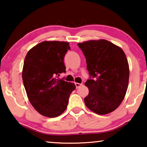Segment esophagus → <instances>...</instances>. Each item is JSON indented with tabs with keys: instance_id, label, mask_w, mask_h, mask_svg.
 Here are the masks:
<instances>
[{
	"instance_id": "obj_1",
	"label": "esophagus",
	"mask_w": 147,
	"mask_h": 147,
	"mask_svg": "<svg viewBox=\"0 0 147 147\" xmlns=\"http://www.w3.org/2000/svg\"><path fill=\"white\" fill-rule=\"evenodd\" d=\"M75 85H76V88H80V86L82 85V84H79V83H75Z\"/></svg>"
}]
</instances>
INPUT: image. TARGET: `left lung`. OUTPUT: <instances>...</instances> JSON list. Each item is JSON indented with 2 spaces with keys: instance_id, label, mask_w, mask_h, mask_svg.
Listing matches in <instances>:
<instances>
[{
  "instance_id": "obj_1",
  "label": "left lung",
  "mask_w": 147,
  "mask_h": 147,
  "mask_svg": "<svg viewBox=\"0 0 147 147\" xmlns=\"http://www.w3.org/2000/svg\"><path fill=\"white\" fill-rule=\"evenodd\" d=\"M86 59L90 78L85 83L89 94L86 106L100 114L115 110L127 91L129 65L121 48L105 39L90 40L78 44Z\"/></svg>"
}]
</instances>
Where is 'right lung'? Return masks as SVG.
<instances>
[{
  "instance_id": "1",
  "label": "right lung",
  "mask_w": 147,
  "mask_h": 147,
  "mask_svg": "<svg viewBox=\"0 0 147 147\" xmlns=\"http://www.w3.org/2000/svg\"><path fill=\"white\" fill-rule=\"evenodd\" d=\"M70 47L68 42H41L26 55L22 72L23 84L29 102L44 116L55 118L67 108L74 83L59 79L65 72L64 57Z\"/></svg>"
}]
</instances>
